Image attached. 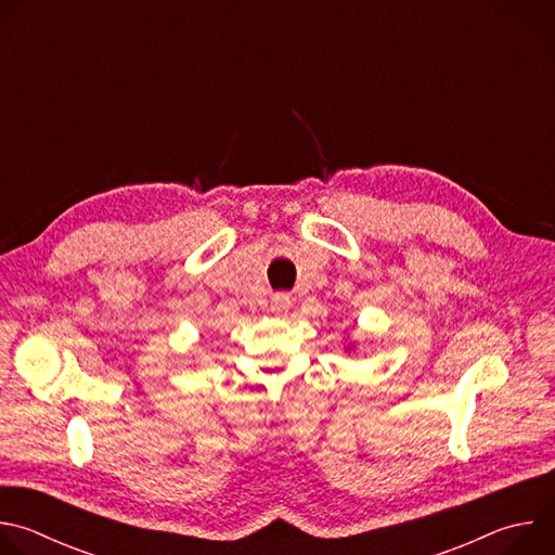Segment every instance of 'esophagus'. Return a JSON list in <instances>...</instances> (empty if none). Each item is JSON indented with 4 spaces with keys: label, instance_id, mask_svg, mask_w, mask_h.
<instances>
[{
    "label": "esophagus",
    "instance_id": "34e87169",
    "mask_svg": "<svg viewBox=\"0 0 555 555\" xmlns=\"http://www.w3.org/2000/svg\"><path fill=\"white\" fill-rule=\"evenodd\" d=\"M289 296L287 294H274L272 296V300H270V307H272V311H276V313H283V311H287L289 309Z\"/></svg>",
    "mask_w": 555,
    "mask_h": 555
}]
</instances>
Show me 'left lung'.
Returning a JSON list of instances; mask_svg holds the SVG:
<instances>
[{
  "instance_id": "obj_1",
  "label": "left lung",
  "mask_w": 555,
  "mask_h": 555,
  "mask_svg": "<svg viewBox=\"0 0 555 555\" xmlns=\"http://www.w3.org/2000/svg\"><path fill=\"white\" fill-rule=\"evenodd\" d=\"M353 351H356V345H353V343L345 345V353H353Z\"/></svg>"
}]
</instances>
